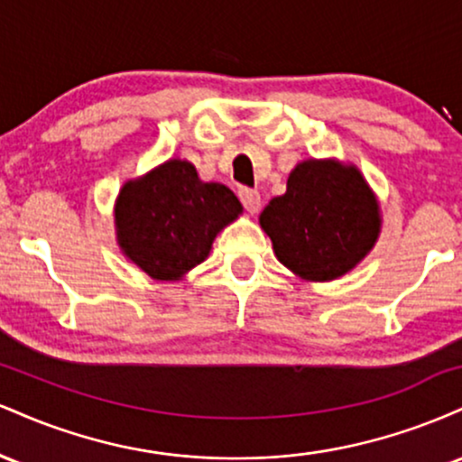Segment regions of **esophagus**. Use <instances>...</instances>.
Segmentation results:
<instances>
[{"instance_id":"esophagus-1","label":"esophagus","mask_w":462,"mask_h":462,"mask_svg":"<svg viewBox=\"0 0 462 462\" xmlns=\"http://www.w3.org/2000/svg\"><path fill=\"white\" fill-rule=\"evenodd\" d=\"M238 199H241V204L245 206L247 213H258V208H261V193L254 189H241L238 190Z\"/></svg>"}]
</instances>
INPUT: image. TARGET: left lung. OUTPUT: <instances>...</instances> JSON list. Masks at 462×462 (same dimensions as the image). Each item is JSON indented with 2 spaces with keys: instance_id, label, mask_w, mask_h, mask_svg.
<instances>
[{
  "instance_id": "8db88e82",
  "label": "left lung",
  "mask_w": 462,
  "mask_h": 462,
  "mask_svg": "<svg viewBox=\"0 0 462 462\" xmlns=\"http://www.w3.org/2000/svg\"><path fill=\"white\" fill-rule=\"evenodd\" d=\"M380 206L354 164L301 161L286 193L261 213L278 261L301 280L330 282L352 272L378 241Z\"/></svg>"
}]
</instances>
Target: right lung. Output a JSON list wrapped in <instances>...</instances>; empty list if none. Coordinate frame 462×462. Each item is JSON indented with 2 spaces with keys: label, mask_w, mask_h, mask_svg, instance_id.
Listing matches in <instances>:
<instances>
[{
  "label": "right lung",
  "mask_w": 462,
  "mask_h": 462,
  "mask_svg": "<svg viewBox=\"0 0 462 462\" xmlns=\"http://www.w3.org/2000/svg\"><path fill=\"white\" fill-rule=\"evenodd\" d=\"M241 213L230 189L201 182L193 164L171 158L119 190L116 243L153 280H180L206 261L215 236Z\"/></svg>",
  "instance_id": "1"
}]
</instances>
